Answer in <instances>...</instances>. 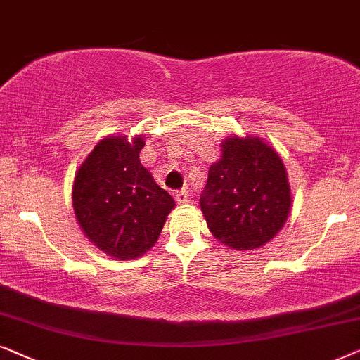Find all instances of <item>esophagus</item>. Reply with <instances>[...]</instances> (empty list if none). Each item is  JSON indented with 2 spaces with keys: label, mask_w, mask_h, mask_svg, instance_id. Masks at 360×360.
I'll return each instance as SVG.
<instances>
[{
  "label": "esophagus",
  "mask_w": 360,
  "mask_h": 360,
  "mask_svg": "<svg viewBox=\"0 0 360 360\" xmlns=\"http://www.w3.org/2000/svg\"><path fill=\"white\" fill-rule=\"evenodd\" d=\"M174 195H176L177 204H184V202H188V199H189V194H188V191H186V189L177 191V193H176Z\"/></svg>",
  "instance_id": "esophagus-1"
}]
</instances>
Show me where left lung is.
Masks as SVG:
<instances>
[{"instance_id": "left-lung-1", "label": "left lung", "mask_w": 360, "mask_h": 360, "mask_svg": "<svg viewBox=\"0 0 360 360\" xmlns=\"http://www.w3.org/2000/svg\"><path fill=\"white\" fill-rule=\"evenodd\" d=\"M220 146L222 156L209 167L200 209L217 240L236 250H253L270 242L288 219L285 165L255 136H232Z\"/></svg>"}]
</instances>
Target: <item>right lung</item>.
Instances as JSON below:
<instances>
[{
	"label": "right lung",
	"instance_id": "1",
	"mask_svg": "<svg viewBox=\"0 0 360 360\" xmlns=\"http://www.w3.org/2000/svg\"><path fill=\"white\" fill-rule=\"evenodd\" d=\"M141 135L108 136L75 172L72 204L94 245L118 260H133L155 245L174 200L140 162Z\"/></svg>",
	"mask_w": 360,
	"mask_h": 360
}]
</instances>
